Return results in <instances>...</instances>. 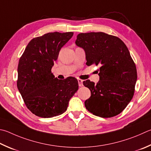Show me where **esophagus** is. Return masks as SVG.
<instances>
[{"label": "esophagus", "mask_w": 151, "mask_h": 151, "mask_svg": "<svg viewBox=\"0 0 151 151\" xmlns=\"http://www.w3.org/2000/svg\"><path fill=\"white\" fill-rule=\"evenodd\" d=\"M78 86H83V81H82L81 79H78Z\"/></svg>", "instance_id": "34e87169"}]
</instances>
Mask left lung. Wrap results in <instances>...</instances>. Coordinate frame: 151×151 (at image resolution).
<instances>
[{"instance_id": "obj_1", "label": "left lung", "mask_w": 151, "mask_h": 151, "mask_svg": "<svg viewBox=\"0 0 151 151\" xmlns=\"http://www.w3.org/2000/svg\"><path fill=\"white\" fill-rule=\"evenodd\" d=\"M75 43L84 49L88 66H100L96 84L83 82L91 92L84 102L86 109L101 117L117 116L132 99L137 78L127 46L119 37L104 32L81 33Z\"/></svg>"}]
</instances>
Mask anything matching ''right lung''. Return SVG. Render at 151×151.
Here are the masks:
<instances>
[{
    "instance_id": "add662e5",
    "label": "right lung",
    "mask_w": 151,
    "mask_h": 151,
    "mask_svg": "<svg viewBox=\"0 0 151 151\" xmlns=\"http://www.w3.org/2000/svg\"><path fill=\"white\" fill-rule=\"evenodd\" d=\"M73 32H51L30 41L18 66L17 86L32 113L43 118L63 114L78 89L76 78H55L51 73L61 47Z\"/></svg>"
}]
</instances>
